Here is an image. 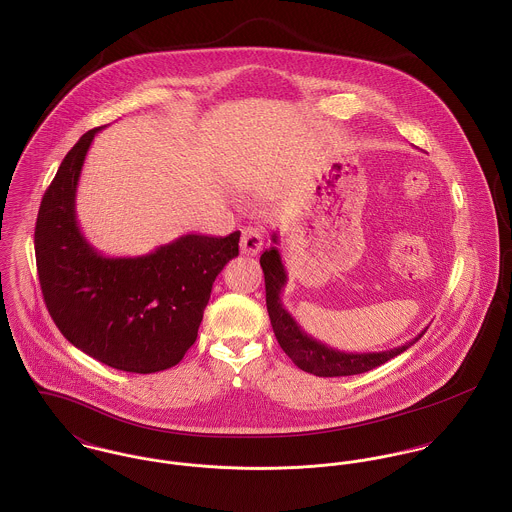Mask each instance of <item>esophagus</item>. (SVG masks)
<instances>
[{"mask_svg": "<svg viewBox=\"0 0 512 512\" xmlns=\"http://www.w3.org/2000/svg\"><path fill=\"white\" fill-rule=\"evenodd\" d=\"M239 249L243 255L247 257H255L261 249H263V235L259 233L257 228L241 229V241H239Z\"/></svg>", "mask_w": 512, "mask_h": 512, "instance_id": "esophagus-1", "label": "esophagus"}]
</instances>
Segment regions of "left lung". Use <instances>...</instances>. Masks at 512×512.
Wrapping results in <instances>:
<instances>
[{
    "instance_id": "left-lung-1",
    "label": "left lung",
    "mask_w": 512,
    "mask_h": 512,
    "mask_svg": "<svg viewBox=\"0 0 512 512\" xmlns=\"http://www.w3.org/2000/svg\"><path fill=\"white\" fill-rule=\"evenodd\" d=\"M273 243H279L277 233H273ZM261 267L265 273L267 310H269L275 338L296 367L316 377H345V375H359V373L371 371L387 363L389 359L397 357L402 351H406L426 332L424 328L414 340L387 351H377V353H347V351L334 349L308 336L292 318V314L284 308L281 294L286 286V269L277 247H271L261 255Z\"/></svg>"
}]
</instances>
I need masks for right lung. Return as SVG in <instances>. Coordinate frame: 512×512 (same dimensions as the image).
Wrapping results in <instances>:
<instances>
[{
    "label": "right lung",
    "mask_w": 512,
    "mask_h": 512,
    "mask_svg": "<svg viewBox=\"0 0 512 512\" xmlns=\"http://www.w3.org/2000/svg\"><path fill=\"white\" fill-rule=\"evenodd\" d=\"M98 131L78 139L43 196L35 226L41 290L74 347L119 371L157 373L196 341L212 284L237 257L241 233H186L139 257L100 253L76 220L78 180Z\"/></svg>",
    "instance_id": "1"
}]
</instances>
